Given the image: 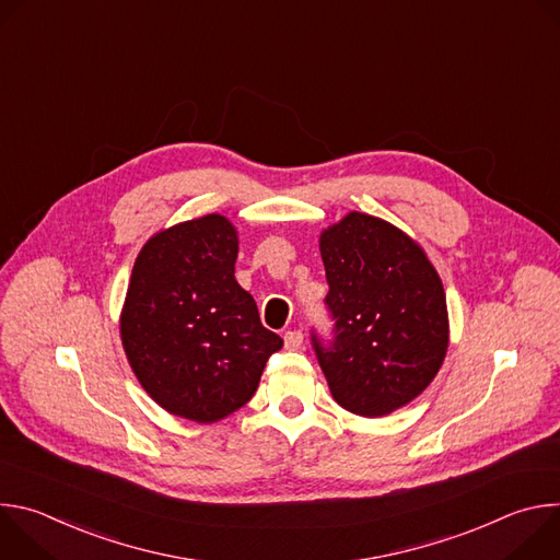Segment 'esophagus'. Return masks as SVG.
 Instances as JSON below:
<instances>
[{"label":"esophagus","instance_id":"34e87169","mask_svg":"<svg viewBox=\"0 0 560 560\" xmlns=\"http://www.w3.org/2000/svg\"><path fill=\"white\" fill-rule=\"evenodd\" d=\"M283 343H285L288 350H299L301 343H303V335H301L299 330H288V332L283 335Z\"/></svg>","mask_w":560,"mask_h":560}]
</instances>
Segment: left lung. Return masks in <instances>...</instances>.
I'll list each match as a JSON object with an SVG mask.
<instances>
[{"instance_id": "obj_1", "label": "left lung", "mask_w": 560, "mask_h": 560, "mask_svg": "<svg viewBox=\"0 0 560 560\" xmlns=\"http://www.w3.org/2000/svg\"><path fill=\"white\" fill-rule=\"evenodd\" d=\"M335 339L312 332L335 401L359 417L408 406L443 365L450 326L439 272L396 225L350 212L318 238Z\"/></svg>"}]
</instances>
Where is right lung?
I'll list each match as a JSON object with an SVG mask.
<instances>
[{
    "mask_svg": "<svg viewBox=\"0 0 560 560\" xmlns=\"http://www.w3.org/2000/svg\"><path fill=\"white\" fill-rule=\"evenodd\" d=\"M236 253L234 225L206 214L156 232L135 261L121 343L141 387L175 417L214 423L244 408L283 346L236 283Z\"/></svg>",
    "mask_w": 560,
    "mask_h": 560,
    "instance_id": "add662e5",
    "label": "right lung"
}]
</instances>
